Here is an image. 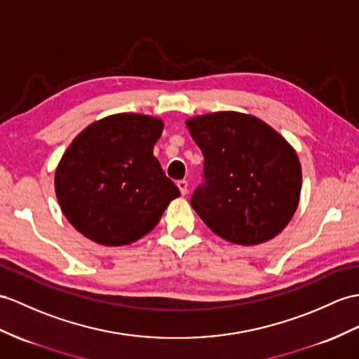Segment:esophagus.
Returning <instances> with one entry per match:
<instances>
[{
    "instance_id": "esophagus-1",
    "label": "esophagus",
    "mask_w": 359,
    "mask_h": 359,
    "mask_svg": "<svg viewBox=\"0 0 359 359\" xmlns=\"http://www.w3.org/2000/svg\"><path fill=\"white\" fill-rule=\"evenodd\" d=\"M177 186H178V189H180V191H181V195H186L187 194V181L186 180H181V181H178L177 182Z\"/></svg>"
}]
</instances>
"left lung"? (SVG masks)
Here are the masks:
<instances>
[{
    "label": "left lung",
    "instance_id": "obj_1",
    "mask_svg": "<svg viewBox=\"0 0 359 359\" xmlns=\"http://www.w3.org/2000/svg\"><path fill=\"white\" fill-rule=\"evenodd\" d=\"M186 125L204 155V184L190 199L201 219L238 245L276 238L300 199L302 165L294 147L250 114L212 112Z\"/></svg>",
    "mask_w": 359,
    "mask_h": 359
}]
</instances>
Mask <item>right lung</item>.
<instances>
[{"label":"right lung","mask_w":359,"mask_h":359,"mask_svg":"<svg viewBox=\"0 0 359 359\" xmlns=\"http://www.w3.org/2000/svg\"><path fill=\"white\" fill-rule=\"evenodd\" d=\"M163 121L143 114H114L79 134L60 158L55 190L74 229L100 245L143 238L180 196L154 156Z\"/></svg>","instance_id":"add662e5"}]
</instances>
